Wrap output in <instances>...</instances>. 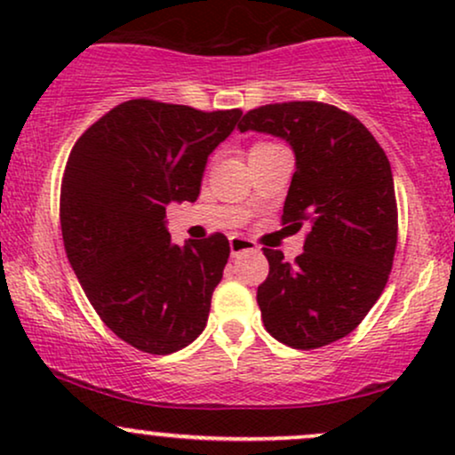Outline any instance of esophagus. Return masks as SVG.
Instances as JSON below:
<instances>
[{
    "label": "esophagus",
    "instance_id": "34e87169",
    "mask_svg": "<svg viewBox=\"0 0 455 455\" xmlns=\"http://www.w3.org/2000/svg\"><path fill=\"white\" fill-rule=\"evenodd\" d=\"M228 245H231L233 257H239V254H243V252H259V245L254 243L252 239L237 237V235H233V237L228 239Z\"/></svg>",
    "mask_w": 455,
    "mask_h": 455
}]
</instances>
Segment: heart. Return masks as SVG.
I'll return each mask as SVG.
<instances>
[{"mask_svg": "<svg viewBox=\"0 0 455 455\" xmlns=\"http://www.w3.org/2000/svg\"><path fill=\"white\" fill-rule=\"evenodd\" d=\"M257 148H265V145H263V143H260V145H257ZM252 149H254V148H252Z\"/></svg>", "mask_w": 455, "mask_h": 455, "instance_id": "1", "label": "heart"}]
</instances>
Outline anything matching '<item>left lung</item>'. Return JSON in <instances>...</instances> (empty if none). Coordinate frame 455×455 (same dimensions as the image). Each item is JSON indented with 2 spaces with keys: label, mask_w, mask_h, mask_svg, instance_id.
<instances>
[{
  "label": "left lung",
  "mask_w": 455,
  "mask_h": 455,
  "mask_svg": "<svg viewBox=\"0 0 455 455\" xmlns=\"http://www.w3.org/2000/svg\"><path fill=\"white\" fill-rule=\"evenodd\" d=\"M239 130L291 145L295 173L282 222L293 233L307 227L295 263L263 248L265 329L301 351L340 340L377 304L394 265L398 212L387 156L359 119L323 102L265 104L245 113Z\"/></svg>",
  "instance_id": "left-lung-1"
}]
</instances>
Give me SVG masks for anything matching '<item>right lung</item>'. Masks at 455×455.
<instances>
[{
  "label": "right lung",
  "mask_w": 455,
  "mask_h": 455,
  "mask_svg": "<svg viewBox=\"0 0 455 455\" xmlns=\"http://www.w3.org/2000/svg\"><path fill=\"white\" fill-rule=\"evenodd\" d=\"M239 117L140 98L98 119L70 151L60 203L68 260L104 325L139 351L175 353L207 325L228 239L173 243L166 205L196 201L207 158Z\"/></svg>",
  "instance_id": "right-lung-1"
}]
</instances>
